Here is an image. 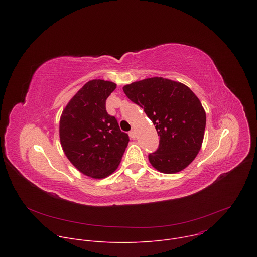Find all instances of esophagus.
<instances>
[{
	"instance_id": "esophagus-1",
	"label": "esophagus",
	"mask_w": 257,
	"mask_h": 257,
	"mask_svg": "<svg viewBox=\"0 0 257 257\" xmlns=\"http://www.w3.org/2000/svg\"><path fill=\"white\" fill-rule=\"evenodd\" d=\"M129 136H130L131 138H135V137H136V133H135V131H134V130H131V131L129 132Z\"/></svg>"
}]
</instances>
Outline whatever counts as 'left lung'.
Instances as JSON below:
<instances>
[{
	"label": "left lung",
	"instance_id": "obj_1",
	"mask_svg": "<svg viewBox=\"0 0 257 257\" xmlns=\"http://www.w3.org/2000/svg\"><path fill=\"white\" fill-rule=\"evenodd\" d=\"M123 90L144 109L160 136L159 149L149 155L152 166L165 174L189 166L201 149L206 123L204 108L193 91L163 77L136 81Z\"/></svg>",
	"mask_w": 257,
	"mask_h": 257
}]
</instances>
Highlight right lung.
I'll return each mask as SVG.
<instances>
[{"instance_id":"right-lung-1","label":"right lung","mask_w":257,"mask_h":257,"mask_svg":"<svg viewBox=\"0 0 257 257\" xmlns=\"http://www.w3.org/2000/svg\"><path fill=\"white\" fill-rule=\"evenodd\" d=\"M116 86L100 79L88 81L71 98L60 119L66 157L78 171L94 179L116 171L129 142L128 134L105 109V100Z\"/></svg>"}]
</instances>
